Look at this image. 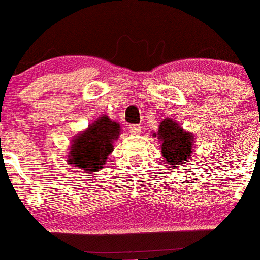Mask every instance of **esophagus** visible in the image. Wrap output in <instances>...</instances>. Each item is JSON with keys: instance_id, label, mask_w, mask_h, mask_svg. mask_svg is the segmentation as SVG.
<instances>
[{"instance_id": "1", "label": "esophagus", "mask_w": 260, "mask_h": 260, "mask_svg": "<svg viewBox=\"0 0 260 260\" xmlns=\"http://www.w3.org/2000/svg\"><path fill=\"white\" fill-rule=\"evenodd\" d=\"M140 126H138V124H132V126H129V133L131 134H134V136H137V134H140V132H142V129H140Z\"/></svg>"}]
</instances>
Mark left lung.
<instances>
[{
	"label": "left lung",
	"mask_w": 260,
	"mask_h": 260,
	"mask_svg": "<svg viewBox=\"0 0 260 260\" xmlns=\"http://www.w3.org/2000/svg\"><path fill=\"white\" fill-rule=\"evenodd\" d=\"M161 143V155L172 167L184 165L190 161L193 152L195 137L187 132L171 117H165L158 126L157 133L152 134Z\"/></svg>",
	"instance_id": "left-lung-1"
}]
</instances>
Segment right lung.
Wrapping results in <instances>:
<instances>
[{
    "mask_svg": "<svg viewBox=\"0 0 260 260\" xmlns=\"http://www.w3.org/2000/svg\"><path fill=\"white\" fill-rule=\"evenodd\" d=\"M120 134V123L102 115L88 128L74 136L67 154V162L84 173L100 171L108 156L114 151V143Z\"/></svg>",
    "mask_w": 260,
    "mask_h": 260,
    "instance_id": "1",
    "label": "right lung"
}]
</instances>
